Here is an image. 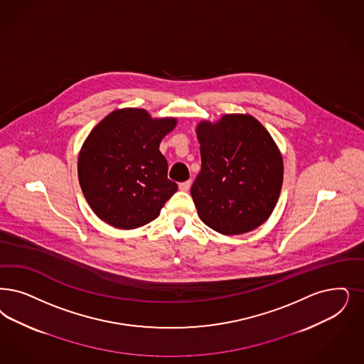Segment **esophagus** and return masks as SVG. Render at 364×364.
<instances>
[{"instance_id": "34e87169", "label": "esophagus", "mask_w": 364, "mask_h": 364, "mask_svg": "<svg viewBox=\"0 0 364 364\" xmlns=\"http://www.w3.org/2000/svg\"><path fill=\"white\" fill-rule=\"evenodd\" d=\"M191 184H192V181L191 180H187V181H183V183H180L178 184V188L181 189V191H184V192H187L191 188Z\"/></svg>"}]
</instances>
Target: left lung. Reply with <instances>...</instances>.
I'll list each match as a JSON object with an SVG mask.
<instances>
[{"mask_svg":"<svg viewBox=\"0 0 364 364\" xmlns=\"http://www.w3.org/2000/svg\"><path fill=\"white\" fill-rule=\"evenodd\" d=\"M201 169L191 195L204 225L225 235L261 226L276 207L282 156L269 132L249 114H227L196 129Z\"/></svg>","mask_w":364,"mask_h":364,"instance_id":"left-lung-1","label":"left lung"}]
</instances>
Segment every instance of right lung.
<instances>
[{
	"label": "right lung",
	"instance_id": "add662e5",
	"mask_svg": "<svg viewBox=\"0 0 364 364\" xmlns=\"http://www.w3.org/2000/svg\"><path fill=\"white\" fill-rule=\"evenodd\" d=\"M175 118L153 119L142 109L115 110L95 126L77 159L79 184L92 211L117 228L154 220L176 191L160 142Z\"/></svg>",
	"mask_w": 364,
	"mask_h": 364
}]
</instances>
